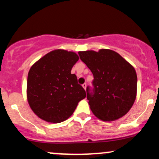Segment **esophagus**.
I'll return each mask as SVG.
<instances>
[{
    "label": "esophagus",
    "instance_id": "1",
    "mask_svg": "<svg viewBox=\"0 0 159 159\" xmlns=\"http://www.w3.org/2000/svg\"><path fill=\"white\" fill-rule=\"evenodd\" d=\"M82 87H84V90H86V88H87V84L86 83L83 84H82Z\"/></svg>",
    "mask_w": 159,
    "mask_h": 159
}]
</instances>
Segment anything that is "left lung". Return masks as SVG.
<instances>
[{
	"label": "left lung",
	"instance_id": "8db88e82",
	"mask_svg": "<svg viewBox=\"0 0 159 159\" xmlns=\"http://www.w3.org/2000/svg\"><path fill=\"white\" fill-rule=\"evenodd\" d=\"M78 54L93 75V88L87 87V98L95 116L114 121L127 114L136 98L138 78L134 67L109 49Z\"/></svg>",
	"mask_w": 159,
	"mask_h": 159
}]
</instances>
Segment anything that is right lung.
<instances>
[{"mask_svg":"<svg viewBox=\"0 0 159 159\" xmlns=\"http://www.w3.org/2000/svg\"><path fill=\"white\" fill-rule=\"evenodd\" d=\"M79 57L75 52L57 49L48 53L32 66L27 84L30 108L45 121L58 123L67 120L86 92L71 74Z\"/></svg>","mask_w":159,"mask_h":159,"instance_id":"obj_1","label":"right lung"}]
</instances>
